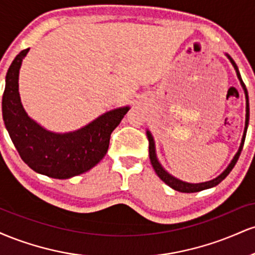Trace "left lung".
Segmentation results:
<instances>
[{"instance_id":"8db88e82","label":"left lung","mask_w":255,"mask_h":255,"mask_svg":"<svg viewBox=\"0 0 255 255\" xmlns=\"http://www.w3.org/2000/svg\"><path fill=\"white\" fill-rule=\"evenodd\" d=\"M227 55V57L229 58L231 64L234 66V68H235L236 71V74H238V78L240 80V83H241V86L242 89L245 91V96H246V125H245V130H244V136H242V140H241V145H240V148L238 151V153L235 154V157L233 158V160L230 162V164L227 166V169L222 172L219 176H217L216 178H213L211 181H207V182H203V183H188V182H183V181L178 180V178L174 177L172 175L169 174L168 171L164 170V168H163L162 165H160V163L158 162V158H157V154H156V147H154V140H153V136H152V134L150 133V130L146 131V134H147V139H148V153H150V160H151V164L153 166L154 171H156V174L158 175V177L160 178V180L163 181V182L168 184L169 187H171L172 189H175V191H178V192H182V193H194V192H200V191H204V189H207V188H211V187H215L217 186L218 183H221L222 181L224 180L225 177L229 175V172L233 170V168L235 166L236 162H238L239 157H240V153H241L242 151V147H244V144H245V139H246V133H247V128H248V122H250V101H248V92H247V89H246V85L244 81H242V78L241 75H240V72H239V68L238 66H236V63L234 62V60L231 58L229 55Z\"/></svg>"}]
</instances>
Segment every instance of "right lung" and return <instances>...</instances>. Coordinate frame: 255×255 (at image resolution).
<instances>
[{"label": "right lung", "instance_id": "right-lung-1", "mask_svg": "<svg viewBox=\"0 0 255 255\" xmlns=\"http://www.w3.org/2000/svg\"><path fill=\"white\" fill-rule=\"evenodd\" d=\"M30 49L11 62L2 97V116L20 157L32 170L52 178H71L97 165L107 154L110 135L129 110L118 108L80 129L69 133L46 130L27 115L19 95V71Z\"/></svg>", "mask_w": 255, "mask_h": 255}]
</instances>
